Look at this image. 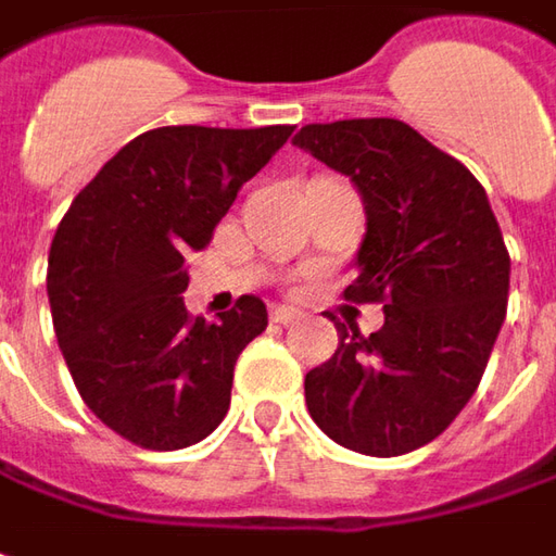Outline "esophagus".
Returning a JSON list of instances; mask_svg holds the SVG:
<instances>
[{"label":"esophagus","instance_id":"obj_1","mask_svg":"<svg viewBox=\"0 0 556 556\" xmlns=\"http://www.w3.org/2000/svg\"><path fill=\"white\" fill-rule=\"evenodd\" d=\"M299 317H302V311H295V307H274V311H270V320L282 326L295 324Z\"/></svg>","mask_w":556,"mask_h":556}]
</instances>
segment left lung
I'll use <instances>...</instances> for the list:
<instances>
[{
	"label": "left lung",
	"instance_id": "obj_1",
	"mask_svg": "<svg viewBox=\"0 0 556 556\" xmlns=\"http://www.w3.org/2000/svg\"><path fill=\"white\" fill-rule=\"evenodd\" d=\"M345 174L367 211L349 302L386 324H339L336 354L304 376L314 422L336 445L399 457L467 407L507 314L510 254L470 170L395 117L307 124L292 139Z\"/></svg>",
	"mask_w": 556,
	"mask_h": 556
}]
</instances>
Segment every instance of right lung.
<instances>
[{"mask_svg":"<svg viewBox=\"0 0 556 556\" xmlns=\"http://www.w3.org/2000/svg\"><path fill=\"white\" fill-rule=\"evenodd\" d=\"M292 127H157L86 182L49 249V304L84 404L127 442L177 451L230 410L232 367L267 326L242 295L217 324L189 317L186 254L286 146Z\"/></svg>","mask_w":556,"mask_h":556,"instance_id":"obj_1","label":"right lung"}]
</instances>
